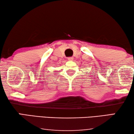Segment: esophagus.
Listing matches in <instances>:
<instances>
[{
	"label": "esophagus",
	"instance_id": "34e87169",
	"mask_svg": "<svg viewBox=\"0 0 134 134\" xmlns=\"http://www.w3.org/2000/svg\"><path fill=\"white\" fill-rule=\"evenodd\" d=\"M67 60L69 61H72V60H73V58H72V57H69L67 58Z\"/></svg>",
	"mask_w": 134,
	"mask_h": 134
}]
</instances>
